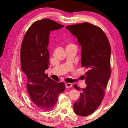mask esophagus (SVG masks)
I'll list each match as a JSON object with an SVG mask.
<instances>
[{
	"label": "esophagus",
	"mask_w": 128,
	"mask_h": 128,
	"mask_svg": "<svg viewBox=\"0 0 128 128\" xmlns=\"http://www.w3.org/2000/svg\"><path fill=\"white\" fill-rule=\"evenodd\" d=\"M72 84L70 83H66V88H72Z\"/></svg>",
	"instance_id": "esophagus-1"
}]
</instances>
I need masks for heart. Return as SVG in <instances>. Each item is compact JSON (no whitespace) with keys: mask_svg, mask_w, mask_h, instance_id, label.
Returning <instances> with one entry per match:
<instances>
[{"mask_svg":"<svg viewBox=\"0 0 128 128\" xmlns=\"http://www.w3.org/2000/svg\"><path fill=\"white\" fill-rule=\"evenodd\" d=\"M68 46H76V45L74 43H71L70 44H69Z\"/></svg>","mask_w":128,"mask_h":128,"instance_id":"b5f03b06","label":"heart"}]
</instances>
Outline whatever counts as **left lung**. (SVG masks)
<instances>
[{"label":"left lung","mask_w":128,"mask_h":128,"mask_svg":"<svg viewBox=\"0 0 128 128\" xmlns=\"http://www.w3.org/2000/svg\"><path fill=\"white\" fill-rule=\"evenodd\" d=\"M66 28L75 36L81 46V64L87 69L84 78L87 84L80 88V98L74 104L76 114L86 116L92 114L100 105L111 75V48L108 38L99 26L88 22L68 26Z\"/></svg>","instance_id":"left-lung-1"}]
</instances>
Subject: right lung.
<instances>
[{
  "label": "right lung",
  "instance_id": "right-lung-1",
  "mask_svg": "<svg viewBox=\"0 0 128 128\" xmlns=\"http://www.w3.org/2000/svg\"><path fill=\"white\" fill-rule=\"evenodd\" d=\"M64 26L49 18L38 20L30 26L22 42L21 65L27 91L32 101L44 111L55 106L58 96L66 88L64 82L57 83L45 73L50 64L48 49L50 31Z\"/></svg>",
  "mask_w": 128,
  "mask_h": 128
}]
</instances>
